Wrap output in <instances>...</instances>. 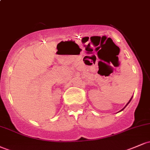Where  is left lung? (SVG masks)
<instances>
[{"instance_id":"8db88e82","label":"left lung","mask_w":150,"mask_h":150,"mask_svg":"<svg viewBox=\"0 0 150 150\" xmlns=\"http://www.w3.org/2000/svg\"><path fill=\"white\" fill-rule=\"evenodd\" d=\"M132 97H131V99H130V100H129V101H128V104H126V105H125V107H124V108H123V109H122V110H121V111H123V109H124V108H125V107H126V106H127V105H128V104H129V103H130V101H131V99H132Z\"/></svg>"}]
</instances>
